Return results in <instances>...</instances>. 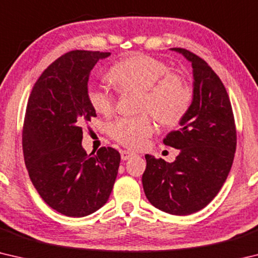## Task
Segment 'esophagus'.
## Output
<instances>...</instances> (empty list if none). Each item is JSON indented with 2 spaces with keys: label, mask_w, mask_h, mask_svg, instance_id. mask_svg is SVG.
I'll return each mask as SVG.
<instances>
[{
  "label": "esophagus",
  "mask_w": 258,
  "mask_h": 258,
  "mask_svg": "<svg viewBox=\"0 0 258 258\" xmlns=\"http://www.w3.org/2000/svg\"><path fill=\"white\" fill-rule=\"evenodd\" d=\"M134 156H135L134 152H131V151H127V150H123L120 152L121 160H128L130 158H132V157H134Z\"/></svg>",
  "instance_id": "34e87169"
}]
</instances>
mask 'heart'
<instances>
[{
  "label": "heart",
  "instance_id": "1",
  "mask_svg": "<svg viewBox=\"0 0 258 258\" xmlns=\"http://www.w3.org/2000/svg\"><path fill=\"white\" fill-rule=\"evenodd\" d=\"M108 78L120 93L137 92L138 111L149 113L159 125L174 127L181 123L192 102V90L184 76L173 73L165 61L146 54H133L120 60L108 73ZM87 100L95 112L109 116L115 109V97L102 85H91ZM146 113L123 117L108 126V133L131 149L145 147L154 132Z\"/></svg>",
  "mask_w": 258,
  "mask_h": 258
}]
</instances>
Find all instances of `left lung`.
<instances>
[{
	"label": "left lung",
	"mask_w": 258,
	"mask_h": 258,
	"mask_svg": "<svg viewBox=\"0 0 258 258\" xmlns=\"http://www.w3.org/2000/svg\"><path fill=\"white\" fill-rule=\"evenodd\" d=\"M171 50L191 62L194 95L181 128L163 141L180 154L173 163L146 155L142 184L156 208L189 215L206 207L223 186L233 163L237 131L228 92L216 73L192 52Z\"/></svg>",
	"instance_id": "1"
}]
</instances>
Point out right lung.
Returning a JSON list of instances; mask_svg holds the SVG:
<instances>
[{
	"instance_id": "add662e5",
	"label": "right lung",
	"mask_w": 258,
	"mask_h": 258,
	"mask_svg": "<svg viewBox=\"0 0 258 258\" xmlns=\"http://www.w3.org/2000/svg\"><path fill=\"white\" fill-rule=\"evenodd\" d=\"M110 52L76 50L47 67L29 95L23 151L30 181L42 199L66 216L83 217L107 203L120 163L119 152L102 147L87 155L82 125L97 113L87 100V82Z\"/></svg>"
}]
</instances>
